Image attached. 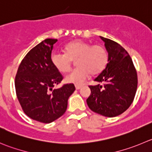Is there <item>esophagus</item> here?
<instances>
[{
	"instance_id": "1",
	"label": "esophagus",
	"mask_w": 152,
	"mask_h": 152,
	"mask_svg": "<svg viewBox=\"0 0 152 152\" xmlns=\"http://www.w3.org/2000/svg\"><path fill=\"white\" fill-rule=\"evenodd\" d=\"M81 87H82V86H80V85H76V86H75L76 89H80Z\"/></svg>"
}]
</instances>
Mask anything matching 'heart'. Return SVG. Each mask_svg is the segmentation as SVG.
<instances>
[{
  "instance_id": "heart-1",
  "label": "heart",
  "mask_w": 152,
  "mask_h": 152,
  "mask_svg": "<svg viewBox=\"0 0 152 152\" xmlns=\"http://www.w3.org/2000/svg\"><path fill=\"white\" fill-rule=\"evenodd\" d=\"M65 53L53 51L50 61L62 73L68 72L72 68V61L77 66L66 77L67 83L82 84L89 76L101 73L106 66L108 55L104 48L99 45H91L82 40L71 42L65 46Z\"/></svg>"
}]
</instances>
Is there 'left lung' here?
<instances>
[{"mask_svg": "<svg viewBox=\"0 0 152 152\" xmlns=\"http://www.w3.org/2000/svg\"><path fill=\"white\" fill-rule=\"evenodd\" d=\"M108 53L106 68L95 79L104 85L89 86L86 103L91 110L107 117H115L128 109L137 89V74L132 60L124 48L100 37Z\"/></svg>", "mask_w": 152, "mask_h": 152, "instance_id": "1", "label": "left lung"}]
</instances>
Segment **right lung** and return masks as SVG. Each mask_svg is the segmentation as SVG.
<instances>
[{
    "instance_id": "right-lung-1",
    "label": "right lung",
    "mask_w": 152,
    "mask_h": 152,
    "mask_svg": "<svg viewBox=\"0 0 152 152\" xmlns=\"http://www.w3.org/2000/svg\"><path fill=\"white\" fill-rule=\"evenodd\" d=\"M55 39H46L32 48L20 63L15 80V92L24 113L34 120L50 123L63 115L73 83L53 89L63 76L50 61Z\"/></svg>"
}]
</instances>
